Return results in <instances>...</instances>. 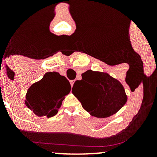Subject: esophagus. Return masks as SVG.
Returning <instances> with one entry per match:
<instances>
[{
    "label": "esophagus",
    "instance_id": "34e87169",
    "mask_svg": "<svg viewBox=\"0 0 157 157\" xmlns=\"http://www.w3.org/2000/svg\"><path fill=\"white\" fill-rule=\"evenodd\" d=\"M74 83H75V80H71V81H70V84H71V87H73Z\"/></svg>",
    "mask_w": 157,
    "mask_h": 157
}]
</instances>
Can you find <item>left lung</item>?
Instances as JSON below:
<instances>
[{
    "instance_id": "8db88e82",
    "label": "left lung",
    "mask_w": 157,
    "mask_h": 157,
    "mask_svg": "<svg viewBox=\"0 0 157 157\" xmlns=\"http://www.w3.org/2000/svg\"><path fill=\"white\" fill-rule=\"evenodd\" d=\"M72 93L83 109L97 118L109 117L116 113L128 100L120 81L108 73L92 70L82 74V80L74 84Z\"/></svg>"
}]
</instances>
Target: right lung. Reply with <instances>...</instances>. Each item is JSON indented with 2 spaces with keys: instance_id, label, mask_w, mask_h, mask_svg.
<instances>
[{
  "instance_id": "right-lung-1",
  "label": "right lung",
  "mask_w": 157,
  "mask_h": 157,
  "mask_svg": "<svg viewBox=\"0 0 157 157\" xmlns=\"http://www.w3.org/2000/svg\"><path fill=\"white\" fill-rule=\"evenodd\" d=\"M71 89L70 82L64 76L55 71L47 72L29 88L25 104L37 116L52 117L58 112Z\"/></svg>"
}]
</instances>
